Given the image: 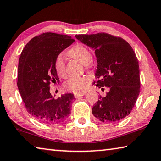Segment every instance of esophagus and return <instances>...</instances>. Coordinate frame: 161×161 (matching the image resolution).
Instances as JSON below:
<instances>
[{
    "instance_id": "esophagus-1",
    "label": "esophagus",
    "mask_w": 161,
    "mask_h": 161,
    "mask_svg": "<svg viewBox=\"0 0 161 161\" xmlns=\"http://www.w3.org/2000/svg\"><path fill=\"white\" fill-rule=\"evenodd\" d=\"M86 94V92H84V93H81V94H75V97L76 98H79L81 96H84V95Z\"/></svg>"
}]
</instances>
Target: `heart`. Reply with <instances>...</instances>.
I'll list each match as a JSON object with an SVG mask.
<instances>
[{
	"instance_id": "1",
	"label": "heart",
	"mask_w": 161,
	"mask_h": 161,
	"mask_svg": "<svg viewBox=\"0 0 161 161\" xmlns=\"http://www.w3.org/2000/svg\"><path fill=\"white\" fill-rule=\"evenodd\" d=\"M68 55L71 58L77 59L81 64L86 66L90 64L92 62V54L90 51L85 46L81 44H77L68 51ZM54 67L56 72L60 76L64 74L65 63L63 57L59 54L55 59ZM90 81V78L89 77H70L64 85L69 90L76 92V93H81L86 90Z\"/></svg>"
}]
</instances>
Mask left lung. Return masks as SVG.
Returning a JSON list of instances; mask_svg holds the SVG:
<instances>
[{"label": "left lung", "instance_id": "left-lung-1", "mask_svg": "<svg viewBox=\"0 0 161 161\" xmlns=\"http://www.w3.org/2000/svg\"><path fill=\"white\" fill-rule=\"evenodd\" d=\"M75 37L95 51L96 86L109 89L105 97H99L92 114L102 122L121 121L130 113L140 92L139 65L134 51L126 40L104 32Z\"/></svg>", "mask_w": 161, "mask_h": 161}]
</instances>
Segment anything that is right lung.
Wrapping results in <instances>:
<instances>
[{
  "mask_svg": "<svg viewBox=\"0 0 161 161\" xmlns=\"http://www.w3.org/2000/svg\"><path fill=\"white\" fill-rule=\"evenodd\" d=\"M74 42L69 35L45 32L31 39L22 51L18 63L19 92L28 112L42 123H61L71 113L74 94L67 93L54 99L50 84L59 83L55 59Z\"/></svg>",
  "mask_w": 161,
  "mask_h": 161,
  "instance_id": "obj_1",
  "label": "right lung"
}]
</instances>
